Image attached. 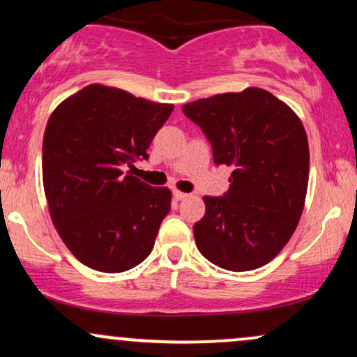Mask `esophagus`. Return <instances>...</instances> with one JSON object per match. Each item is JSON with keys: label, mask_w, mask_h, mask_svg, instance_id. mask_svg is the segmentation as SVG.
Here are the masks:
<instances>
[{"label": "esophagus", "mask_w": 357, "mask_h": 357, "mask_svg": "<svg viewBox=\"0 0 357 357\" xmlns=\"http://www.w3.org/2000/svg\"><path fill=\"white\" fill-rule=\"evenodd\" d=\"M188 196H190V195H188V192H181V191H178V190L173 191V198L176 199V202H183V199H186Z\"/></svg>", "instance_id": "obj_1"}]
</instances>
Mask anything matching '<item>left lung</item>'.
Here are the masks:
<instances>
[{"mask_svg":"<svg viewBox=\"0 0 357 357\" xmlns=\"http://www.w3.org/2000/svg\"><path fill=\"white\" fill-rule=\"evenodd\" d=\"M213 147L215 165L233 167L230 190L204 196L195 223L204 258L231 272L268 264L296 231L309 183V144L301 119L264 89L250 87L183 105Z\"/></svg>","mask_w":357,"mask_h":357,"instance_id":"1","label":"left lung"}]
</instances>
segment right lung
Segmentation results:
<instances>
[{
    "label": "right lung",
    "instance_id": "add662e5",
    "mask_svg": "<svg viewBox=\"0 0 357 357\" xmlns=\"http://www.w3.org/2000/svg\"><path fill=\"white\" fill-rule=\"evenodd\" d=\"M173 112L126 90L92 84L53 110L43 136V188L56 231L87 267L119 273L146 260L171 191L127 167Z\"/></svg>",
    "mask_w": 357,
    "mask_h": 357
}]
</instances>
